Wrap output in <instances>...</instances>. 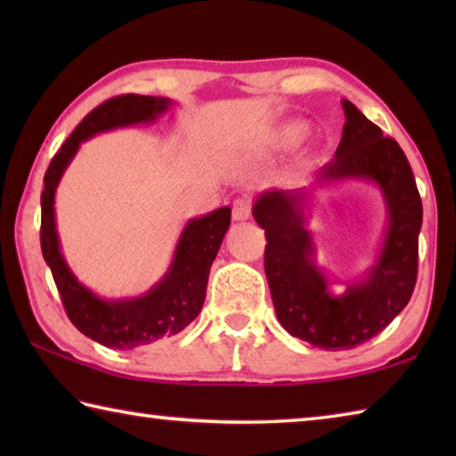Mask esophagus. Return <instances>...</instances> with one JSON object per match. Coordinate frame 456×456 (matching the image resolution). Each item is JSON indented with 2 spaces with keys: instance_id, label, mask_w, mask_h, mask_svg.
Wrapping results in <instances>:
<instances>
[{
  "instance_id": "obj_1",
  "label": "esophagus",
  "mask_w": 456,
  "mask_h": 456,
  "mask_svg": "<svg viewBox=\"0 0 456 456\" xmlns=\"http://www.w3.org/2000/svg\"><path fill=\"white\" fill-rule=\"evenodd\" d=\"M233 219L235 221H247L251 217V203L247 199H237L233 203Z\"/></svg>"
}]
</instances>
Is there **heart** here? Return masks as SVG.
Wrapping results in <instances>:
<instances>
[{
  "label": "heart",
  "instance_id": "obj_1",
  "mask_svg": "<svg viewBox=\"0 0 456 456\" xmlns=\"http://www.w3.org/2000/svg\"><path fill=\"white\" fill-rule=\"evenodd\" d=\"M310 134V126L302 120H289L285 125L277 126L272 134V144L275 149H293L302 141H305V136Z\"/></svg>",
  "mask_w": 456,
  "mask_h": 456
}]
</instances>
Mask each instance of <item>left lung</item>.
I'll use <instances>...</instances> for the list:
<instances>
[{
	"instance_id": "1",
	"label": "left lung",
	"mask_w": 456,
	"mask_h": 456,
	"mask_svg": "<svg viewBox=\"0 0 456 456\" xmlns=\"http://www.w3.org/2000/svg\"><path fill=\"white\" fill-rule=\"evenodd\" d=\"M342 108L346 122L334 160L307 187L264 191L253 205V217L265 229V275L277 320L291 336L326 350L356 348L404 310L419 272L422 225V200L403 149L350 100H342ZM342 180L378 186L389 223L373 265L334 294L327 273L314 264L306 219L313 192Z\"/></svg>"
}]
</instances>
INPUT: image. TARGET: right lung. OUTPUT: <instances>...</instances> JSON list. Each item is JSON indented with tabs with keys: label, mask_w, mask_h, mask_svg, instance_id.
I'll return each instance as SVG.
<instances>
[{
	"label": "right lung",
	"mask_w": 456,
	"mask_h": 456,
	"mask_svg": "<svg viewBox=\"0 0 456 456\" xmlns=\"http://www.w3.org/2000/svg\"><path fill=\"white\" fill-rule=\"evenodd\" d=\"M163 96L125 94L96 106L52 159L44 176L40 243L45 264L70 322L84 336L114 350H134L157 339L179 334L197 318L205 302L207 280L217 251L231 225V209L221 207L203 217L189 219L176 241L167 273L136 297L104 299L90 291L68 267L56 231V189L80 144L114 128L151 125L171 108Z\"/></svg>",
	"instance_id": "add662e5"
}]
</instances>
